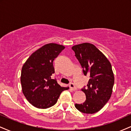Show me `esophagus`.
Returning a JSON list of instances; mask_svg holds the SVG:
<instances>
[{"mask_svg":"<svg viewBox=\"0 0 131 131\" xmlns=\"http://www.w3.org/2000/svg\"><path fill=\"white\" fill-rule=\"evenodd\" d=\"M70 88L72 91H76V90L77 89V88L75 86V85L73 83V82H70Z\"/></svg>","mask_w":131,"mask_h":131,"instance_id":"34e87169","label":"esophagus"}]
</instances>
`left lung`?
I'll return each mask as SVG.
<instances>
[{
  "label": "left lung",
  "mask_w": 131,
  "mask_h": 131,
  "mask_svg": "<svg viewBox=\"0 0 131 131\" xmlns=\"http://www.w3.org/2000/svg\"><path fill=\"white\" fill-rule=\"evenodd\" d=\"M72 49L84 75L90 78L88 87L81 89L86 100L81 104L76 103L75 107L83 113H95L103 107L112 95L115 82L112 65L106 57L91 43H81L73 46Z\"/></svg>",
  "instance_id": "left-lung-1"
}]
</instances>
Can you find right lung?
Instances as JSON below:
<instances>
[{
    "instance_id": "right-lung-1",
    "label": "right lung",
    "mask_w": 131,
    "mask_h": 131,
    "mask_svg": "<svg viewBox=\"0 0 131 131\" xmlns=\"http://www.w3.org/2000/svg\"><path fill=\"white\" fill-rule=\"evenodd\" d=\"M64 49L57 43L45 45L34 52L23 64L21 83L24 95L31 104L46 109L57 103L61 93L69 88L61 87L56 79L53 60Z\"/></svg>"
}]
</instances>
